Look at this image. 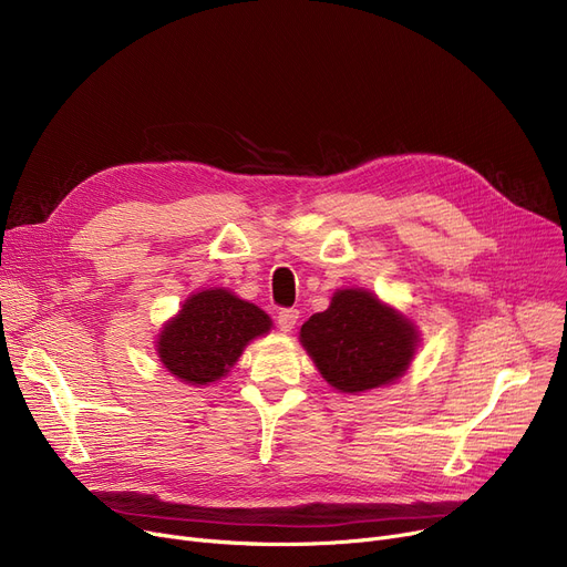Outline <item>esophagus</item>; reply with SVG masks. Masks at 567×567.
<instances>
[{
	"label": "esophagus",
	"mask_w": 567,
	"mask_h": 567,
	"mask_svg": "<svg viewBox=\"0 0 567 567\" xmlns=\"http://www.w3.org/2000/svg\"><path fill=\"white\" fill-rule=\"evenodd\" d=\"M299 310H293V308H287V310H280L278 312V329L280 331H285V333H289L293 326H296V321H299Z\"/></svg>",
	"instance_id": "1"
}]
</instances>
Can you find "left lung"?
Here are the masks:
<instances>
[{
	"label": "left lung",
	"mask_w": 567,
	"mask_h": 567,
	"mask_svg": "<svg viewBox=\"0 0 567 567\" xmlns=\"http://www.w3.org/2000/svg\"><path fill=\"white\" fill-rule=\"evenodd\" d=\"M301 344L340 393L393 383L419 347L415 326L365 289H338L331 306L301 326Z\"/></svg>",
	"instance_id": "1"
}]
</instances>
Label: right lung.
<instances>
[{"label":"right lung","mask_w":567,"mask_h":567,"mask_svg":"<svg viewBox=\"0 0 567 567\" xmlns=\"http://www.w3.org/2000/svg\"><path fill=\"white\" fill-rule=\"evenodd\" d=\"M271 331V317L238 299L229 289H204L188 296L158 336L161 363L176 379L206 385L223 379L246 344Z\"/></svg>","instance_id":"right-lung-1"}]
</instances>
